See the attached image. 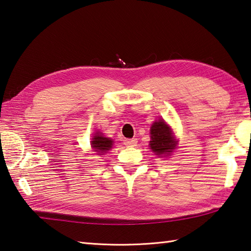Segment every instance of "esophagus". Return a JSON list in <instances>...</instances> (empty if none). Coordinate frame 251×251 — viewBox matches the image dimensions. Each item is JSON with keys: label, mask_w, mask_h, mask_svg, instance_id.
I'll use <instances>...</instances> for the list:
<instances>
[{"label": "esophagus", "mask_w": 251, "mask_h": 251, "mask_svg": "<svg viewBox=\"0 0 251 251\" xmlns=\"http://www.w3.org/2000/svg\"><path fill=\"white\" fill-rule=\"evenodd\" d=\"M136 144H137V139H135V138H132V139H125V140H124V145H125V146L134 147V146H136Z\"/></svg>", "instance_id": "1"}]
</instances>
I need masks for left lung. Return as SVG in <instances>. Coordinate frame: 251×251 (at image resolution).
Instances as JSON below:
<instances>
[{
  "label": "left lung",
  "mask_w": 251,
  "mask_h": 251,
  "mask_svg": "<svg viewBox=\"0 0 251 251\" xmlns=\"http://www.w3.org/2000/svg\"><path fill=\"white\" fill-rule=\"evenodd\" d=\"M151 140L150 148L155 154L165 155L171 153L175 149L176 142L172 136V131L170 127L165 124L163 120L156 121L151 126L150 130Z\"/></svg>",
  "instance_id": "8db88e82"
}]
</instances>
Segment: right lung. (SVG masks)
Listing matches in <instances>:
<instances>
[{"label": "right lung", "instance_id": "obj_1", "mask_svg": "<svg viewBox=\"0 0 251 251\" xmlns=\"http://www.w3.org/2000/svg\"><path fill=\"white\" fill-rule=\"evenodd\" d=\"M113 141L110 138H106V137H103L101 132H97L96 136L92 138L91 141V147L93 150L97 151L98 153L104 154V152L110 150L112 148Z\"/></svg>", "mask_w": 251, "mask_h": 251}]
</instances>
